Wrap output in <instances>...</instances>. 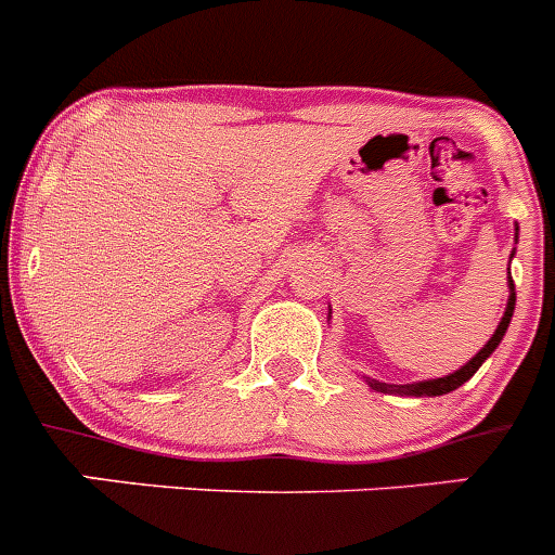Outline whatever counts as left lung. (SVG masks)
<instances>
[{"label":"left lung","mask_w":555,"mask_h":555,"mask_svg":"<svg viewBox=\"0 0 555 555\" xmlns=\"http://www.w3.org/2000/svg\"><path fill=\"white\" fill-rule=\"evenodd\" d=\"M514 302H517V294H514V283L508 281V306H506V313H503V320H500L498 331L492 333V338H489L487 345L480 347L478 356L469 358L467 364L461 366V370H455L453 375L436 377V380H420V384H405V386L370 380V386H372V389H377V391H386V395H411V397H423V395L436 397V395H448V391L459 389V386L467 384L469 377H473L475 372L480 370V364H483V361H487V358L492 356L494 350H498V345L503 341V336H506V331H508V322H512V317H514Z\"/></svg>","instance_id":"obj_1"}]
</instances>
